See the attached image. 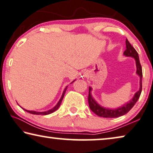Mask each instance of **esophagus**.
<instances>
[{
  "label": "esophagus",
  "mask_w": 153,
  "mask_h": 153,
  "mask_svg": "<svg viewBox=\"0 0 153 153\" xmlns=\"http://www.w3.org/2000/svg\"><path fill=\"white\" fill-rule=\"evenodd\" d=\"M86 73H84V74H83V76H86Z\"/></svg>",
  "instance_id": "34e87169"
}]
</instances>
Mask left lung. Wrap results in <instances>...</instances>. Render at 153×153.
Masks as SVG:
<instances>
[{
    "label": "left lung",
    "instance_id": "obj_1",
    "mask_svg": "<svg viewBox=\"0 0 153 153\" xmlns=\"http://www.w3.org/2000/svg\"><path fill=\"white\" fill-rule=\"evenodd\" d=\"M126 50L124 52V54L126 56H131L133 57L135 59L136 61V66H137V74L140 77V88L137 92L135 94V96L133 98L131 101L128 102L127 104H124V106L120 107L119 108L115 109V110H111V109H108L103 108V107L100 106L97 102L95 101L91 95V88L89 87V91H88V104H89L90 109L93 111V113L96 114L97 115L100 116V117H109V118H113V117H118L120 116H122L126 114L128 112H129L130 110L133 108V106L136 104L137 102L138 99L140 98L141 93H142V66L140 62V58H139L138 53L137 52L129 41L127 39L126 40Z\"/></svg>",
    "mask_w": 153,
    "mask_h": 153
}]
</instances>
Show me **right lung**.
I'll return each mask as SVG.
<instances>
[{"instance_id": "obj_1", "label": "right lung", "mask_w": 153, "mask_h": 153, "mask_svg": "<svg viewBox=\"0 0 153 153\" xmlns=\"http://www.w3.org/2000/svg\"><path fill=\"white\" fill-rule=\"evenodd\" d=\"M74 81H75V80H74ZM67 86L65 88V91H64V92H63V93H62V97H61L60 100H59V102H58V104H56V106H54L53 108L51 109V110L47 111H45V112H36V111H27V110H25V109H24V108H23V109H24V110L25 111H27V112H28V113H31V114H33V115H49V114H51V113H53L54 111H56L57 110V109H58V108H59V107H60V104H61V102H62V99H63V97H64V95H65V92H66V90H67Z\"/></svg>"}]
</instances>
